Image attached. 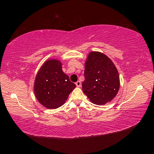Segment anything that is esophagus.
Instances as JSON below:
<instances>
[{
  "mask_svg": "<svg viewBox=\"0 0 154 154\" xmlns=\"http://www.w3.org/2000/svg\"><path fill=\"white\" fill-rule=\"evenodd\" d=\"M75 84H76L77 87H80L81 86V82H79V81H77V82L75 83Z\"/></svg>",
  "mask_w": 154,
  "mask_h": 154,
  "instance_id": "esophagus-1",
  "label": "esophagus"
}]
</instances>
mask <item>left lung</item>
Returning <instances> with one entry per match:
<instances>
[{
	"label": "left lung",
	"mask_w": 154,
	"mask_h": 154,
	"mask_svg": "<svg viewBox=\"0 0 154 154\" xmlns=\"http://www.w3.org/2000/svg\"><path fill=\"white\" fill-rule=\"evenodd\" d=\"M83 92L90 101L101 105L110 102L119 89L118 71L110 58L98 51L90 52L85 64Z\"/></svg>",
	"instance_id": "left-lung-1"
}]
</instances>
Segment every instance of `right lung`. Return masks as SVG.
Here are the masks:
<instances>
[{
	"label": "right lung",
	"instance_id": "obj_1",
	"mask_svg": "<svg viewBox=\"0 0 154 154\" xmlns=\"http://www.w3.org/2000/svg\"><path fill=\"white\" fill-rule=\"evenodd\" d=\"M75 87L76 85L62 71L61 62L49 60L36 75L34 91L41 105L48 109H57L64 105Z\"/></svg>",
	"mask_w": 154,
	"mask_h": 154
}]
</instances>
